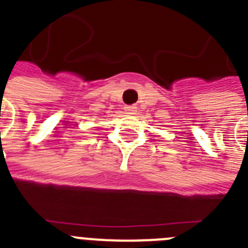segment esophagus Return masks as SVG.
<instances>
[{"label": "esophagus", "instance_id": "esophagus-1", "mask_svg": "<svg viewBox=\"0 0 248 248\" xmlns=\"http://www.w3.org/2000/svg\"><path fill=\"white\" fill-rule=\"evenodd\" d=\"M135 109H137V107H134V105H125L124 107V110L126 114H134Z\"/></svg>", "mask_w": 248, "mask_h": 248}]
</instances>
